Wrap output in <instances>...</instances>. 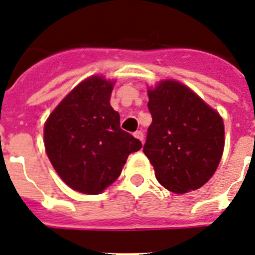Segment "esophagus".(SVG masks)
Listing matches in <instances>:
<instances>
[{"label":"esophagus","instance_id":"esophagus-1","mask_svg":"<svg viewBox=\"0 0 255 255\" xmlns=\"http://www.w3.org/2000/svg\"><path fill=\"white\" fill-rule=\"evenodd\" d=\"M133 136L136 138H138V140H140L141 142H144V133H142V132H141V131H136L133 133Z\"/></svg>","mask_w":255,"mask_h":255}]
</instances>
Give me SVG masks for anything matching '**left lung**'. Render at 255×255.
Segmentation results:
<instances>
[{
    "instance_id": "1",
    "label": "left lung",
    "mask_w": 255,
    "mask_h": 255,
    "mask_svg": "<svg viewBox=\"0 0 255 255\" xmlns=\"http://www.w3.org/2000/svg\"><path fill=\"white\" fill-rule=\"evenodd\" d=\"M147 96L153 122L144 153L157 180L177 194L198 189L217 171L223 154V119L179 81H160Z\"/></svg>"
}]
</instances>
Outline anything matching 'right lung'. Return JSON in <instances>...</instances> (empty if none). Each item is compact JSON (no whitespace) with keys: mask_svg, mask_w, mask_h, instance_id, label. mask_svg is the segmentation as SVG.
<instances>
[{"mask_svg":"<svg viewBox=\"0 0 255 255\" xmlns=\"http://www.w3.org/2000/svg\"><path fill=\"white\" fill-rule=\"evenodd\" d=\"M114 83L91 76L72 89L49 115L44 127L45 150L68 187L98 194L117 180L140 140L121 128L110 106Z\"/></svg>","mask_w":255,"mask_h":255,"instance_id":"right-lung-1","label":"right lung"}]
</instances>
